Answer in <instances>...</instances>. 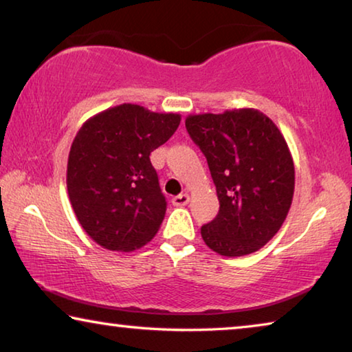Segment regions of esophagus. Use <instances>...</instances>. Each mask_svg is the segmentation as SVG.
<instances>
[{
	"label": "esophagus",
	"mask_w": 352,
	"mask_h": 352,
	"mask_svg": "<svg viewBox=\"0 0 352 352\" xmlns=\"http://www.w3.org/2000/svg\"><path fill=\"white\" fill-rule=\"evenodd\" d=\"M188 201H189V195L188 194L175 195V197L172 199V204H174L175 206H184V205H188Z\"/></svg>",
	"instance_id": "34e87169"
}]
</instances>
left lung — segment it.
I'll use <instances>...</instances> for the list:
<instances>
[{
	"mask_svg": "<svg viewBox=\"0 0 352 352\" xmlns=\"http://www.w3.org/2000/svg\"><path fill=\"white\" fill-rule=\"evenodd\" d=\"M186 130L206 157L220 205L201 226L205 243L226 258L258 252L294 199L295 166L283 133L256 109L189 115Z\"/></svg>",
	"mask_w": 352,
	"mask_h": 352,
	"instance_id": "left-lung-1",
	"label": "left lung"
}]
</instances>
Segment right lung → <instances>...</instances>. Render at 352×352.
I'll return each instance as SVG.
<instances>
[{
  "instance_id": "1",
  "label": "right lung",
  "mask_w": 352,
  "mask_h": 352,
  "mask_svg": "<svg viewBox=\"0 0 352 352\" xmlns=\"http://www.w3.org/2000/svg\"><path fill=\"white\" fill-rule=\"evenodd\" d=\"M182 116L136 104L87 119L71 144L67 188L82 228L100 247L133 252L152 239L166 214L151 152L168 141Z\"/></svg>"
}]
</instances>
